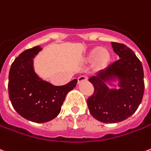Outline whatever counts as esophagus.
Wrapping results in <instances>:
<instances>
[{
  "mask_svg": "<svg viewBox=\"0 0 151 151\" xmlns=\"http://www.w3.org/2000/svg\"><path fill=\"white\" fill-rule=\"evenodd\" d=\"M86 76H80V77H78V83H83V82H85V81H86Z\"/></svg>",
  "mask_w": 151,
  "mask_h": 151,
  "instance_id": "obj_1",
  "label": "esophagus"
}]
</instances>
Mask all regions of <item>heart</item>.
I'll return each mask as SVG.
<instances>
[{
	"instance_id": "1",
	"label": "heart",
	"mask_w": 151,
	"mask_h": 151,
	"mask_svg": "<svg viewBox=\"0 0 151 151\" xmlns=\"http://www.w3.org/2000/svg\"><path fill=\"white\" fill-rule=\"evenodd\" d=\"M87 62H92L98 67H104L110 60V54L105 48L96 47L89 51L86 58Z\"/></svg>"
}]
</instances>
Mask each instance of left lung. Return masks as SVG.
<instances>
[{
  "label": "left lung",
  "instance_id": "1",
  "mask_svg": "<svg viewBox=\"0 0 151 151\" xmlns=\"http://www.w3.org/2000/svg\"><path fill=\"white\" fill-rule=\"evenodd\" d=\"M119 60L89 78L93 95L86 103L91 115L105 123H115L132 115L142 101L145 84L142 62L124 44L111 42ZM118 81V89L109 88Z\"/></svg>",
  "mask_w": 151,
  "mask_h": 151
}]
</instances>
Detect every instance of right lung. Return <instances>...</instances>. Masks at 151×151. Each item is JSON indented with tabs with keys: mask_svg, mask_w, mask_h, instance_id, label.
<instances>
[{
	"mask_svg": "<svg viewBox=\"0 0 151 151\" xmlns=\"http://www.w3.org/2000/svg\"><path fill=\"white\" fill-rule=\"evenodd\" d=\"M40 50V46L32 47L14 60L9 69L8 90L11 104L19 115L34 123H46L57 117L66 95L78 80L54 86L39 78L34 71L33 58Z\"/></svg>",
	"mask_w": 151,
	"mask_h": 151,
	"instance_id": "1",
	"label": "right lung"
}]
</instances>
